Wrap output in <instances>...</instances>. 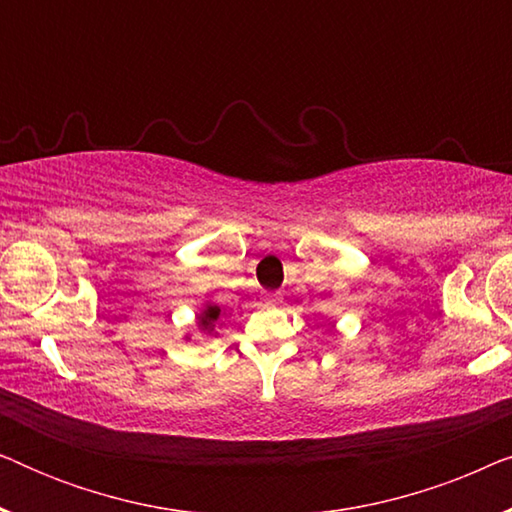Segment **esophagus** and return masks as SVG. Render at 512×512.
Returning <instances> with one entry per match:
<instances>
[{
	"instance_id": "34e87169",
	"label": "esophagus",
	"mask_w": 512,
	"mask_h": 512,
	"mask_svg": "<svg viewBox=\"0 0 512 512\" xmlns=\"http://www.w3.org/2000/svg\"><path fill=\"white\" fill-rule=\"evenodd\" d=\"M263 303L265 305H282V296H279V293H265Z\"/></svg>"
}]
</instances>
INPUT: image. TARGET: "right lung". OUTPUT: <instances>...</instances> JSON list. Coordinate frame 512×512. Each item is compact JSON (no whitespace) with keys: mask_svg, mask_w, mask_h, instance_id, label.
I'll return each instance as SVG.
<instances>
[{"mask_svg":"<svg viewBox=\"0 0 512 512\" xmlns=\"http://www.w3.org/2000/svg\"><path fill=\"white\" fill-rule=\"evenodd\" d=\"M219 314H221V307L219 305H207L205 310H202L200 317H198V328H200V331L202 333H212L216 319H219Z\"/></svg>","mask_w":512,"mask_h":512,"instance_id":"1","label":"right lung"}]
</instances>
